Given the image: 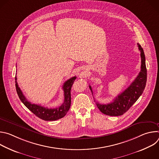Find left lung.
<instances>
[{"instance_id":"1","label":"left lung","mask_w":159,"mask_h":159,"mask_svg":"<svg viewBox=\"0 0 159 159\" xmlns=\"http://www.w3.org/2000/svg\"><path fill=\"white\" fill-rule=\"evenodd\" d=\"M137 44L140 52L142 60L141 70L130 85L122 93L117 96L112 102L107 104H100L99 102H96V105L98 109L104 115L112 116L123 115L138 100L143 92L146 85L147 76L145 57L141 45L139 43ZM89 88L93 94L91 86L89 85Z\"/></svg>"}]
</instances>
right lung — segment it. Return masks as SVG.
<instances>
[{"label":"right lung","mask_w":159,"mask_h":159,"mask_svg":"<svg viewBox=\"0 0 159 159\" xmlns=\"http://www.w3.org/2000/svg\"><path fill=\"white\" fill-rule=\"evenodd\" d=\"M76 79V77H73L66 80L63 86L64 91V102L63 103L57 108H48L47 107H44L39 104H32L27 100L24 94H22L21 90L18 86L17 82V77H15L16 80V89L18 94V96L21 102L25 104V106L29 109L33 114L37 117L44 121H55L64 117L66 112L69 111L70 104H71V94L70 90L72 86Z\"/></svg>","instance_id":"obj_1"}]
</instances>
